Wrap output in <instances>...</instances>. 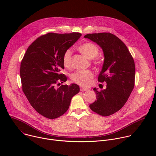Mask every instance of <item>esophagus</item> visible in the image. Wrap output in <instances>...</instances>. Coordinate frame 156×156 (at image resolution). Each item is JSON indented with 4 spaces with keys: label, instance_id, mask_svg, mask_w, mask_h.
I'll use <instances>...</instances> for the list:
<instances>
[{
    "label": "esophagus",
    "instance_id": "obj_1",
    "mask_svg": "<svg viewBox=\"0 0 156 156\" xmlns=\"http://www.w3.org/2000/svg\"><path fill=\"white\" fill-rule=\"evenodd\" d=\"M89 90L88 88H85V87H80V91H87Z\"/></svg>",
    "mask_w": 156,
    "mask_h": 156
}]
</instances>
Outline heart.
Here are the masks:
<instances>
[{
  "label": "heart",
  "mask_w": 156,
  "mask_h": 156,
  "mask_svg": "<svg viewBox=\"0 0 156 156\" xmlns=\"http://www.w3.org/2000/svg\"><path fill=\"white\" fill-rule=\"evenodd\" d=\"M78 49L86 57L90 59L94 58L99 52L98 46L93 42H84L78 47ZM72 51L70 49H66L63 55V63L66 67H69L71 65ZM96 62H98L96 59ZM94 76V73L91 70H78L71 75L72 81L83 87H87L91 83L92 79Z\"/></svg>",
  "instance_id": "obj_1"
}]
</instances>
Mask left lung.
Wrapping results in <instances>:
<instances>
[{"label":"left lung","instance_id":"8db88e82","mask_svg":"<svg viewBox=\"0 0 156 156\" xmlns=\"http://www.w3.org/2000/svg\"><path fill=\"white\" fill-rule=\"evenodd\" d=\"M84 37L102 49L104 62L98 81L107 83L105 90L93 89L97 100L90 107L100 115L109 116L122 108L134 88L135 62L124 42L113 34L93 33Z\"/></svg>","mask_w":156,"mask_h":156}]
</instances>
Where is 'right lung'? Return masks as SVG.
I'll use <instances>...</instances> for the list:
<instances>
[{"mask_svg": "<svg viewBox=\"0 0 156 156\" xmlns=\"http://www.w3.org/2000/svg\"><path fill=\"white\" fill-rule=\"evenodd\" d=\"M81 36L79 33H49L37 38L21 60L20 74L22 90L37 112L49 119L58 118L69 108L72 98L80 92L79 86H55L67 80L62 57Z\"/></svg>", "mask_w": 156, "mask_h": 156, "instance_id": "obj_1", "label": "right lung"}]
</instances>
